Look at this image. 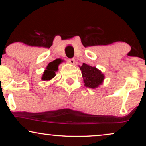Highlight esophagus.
Masks as SVG:
<instances>
[{"instance_id": "esophagus-1", "label": "esophagus", "mask_w": 146, "mask_h": 146, "mask_svg": "<svg viewBox=\"0 0 146 146\" xmlns=\"http://www.w3.org/2000/svg\"><path fill=\"white\" fill-rule=\"evenodd\" d=\"M68 62H69V63L71 64H74L75 60L74 58H70V59L68 60Z\"/></svg>"}]
</instances>
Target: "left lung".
Segmentation results:
<instances>
[{
  "label": "left lung",
  "mask_w": 146,
  "mask_h": 146,
  "mask_svg": "<svg viewBox=\"0 0 146 146\" xmlns=\"http://www.w3.org/2000/svg\"><path fill=\"white\" fill-rule=\"evenodd\" d=\"M80 69L82 71L84 82L86 86L94 89L102 84L104 80V75L100 70L85 63H83Z\"/></svg>",
  "instance_id": "left-lung-1"
}]
</instances>
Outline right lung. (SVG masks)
Instances as JSON below:
<instances>
[{
  "instance_id": "right-lung-1",
  "label": "right lung",
  "mask_w": 146,
  "mask_h": 146,
  "mask_svg": "<svg viewBox=\"0 0 146 146\" xmlns=\"http://www.w3.org/2000/svg\"><path fill=\"white\" fill-rule=\"evenodd\" d=\"M60 61L57 60L53 61L52 62L49 63V64L46 67V69L44 72V74L42 75V80L44 81H48L52 79L56 76L55 72L58 70V67Z\"/></svg>"
}]
</instances>
